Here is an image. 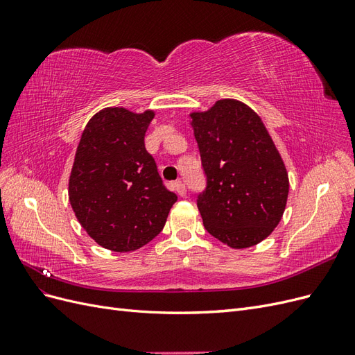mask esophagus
Returning <instances> with one entry per match:
<instances>
[{
  "instance_id": "esophagus-1",
  "label": "esophagus",
  "mask_w": 355,
  "mask_h": 355,
  "mask_svg": "<svg viewBox=\"0 0 355 355\" xmlns=\"http://www.w3.org/2000/svg\"><path fill=\"white\" fill-rule=\"evenodd\" d=\"M173 191H176L180 197H185L187 196V188H185L184 184H182L180 180L173 182Z\"/></svg>"
}]
</instances>
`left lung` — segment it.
Instances as JSON below:
<instances>
[{"label":"left lung","mask_w":355,"mask_h":355,"mask_svg":"<svg viewBox=\"0 0 355 355\" xmlns=\"http://www.w3.org/2000/svg\"><path fill=\"white\" fill-rule=\"evenodd\" d=\"M189 116L207 179L197 198L204 228L232 249L261 243L288 196L286 166L261 116L235 99Z\"/></svg>","instance_id":"left-lung-1"}]
</instances>
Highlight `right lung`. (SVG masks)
Here are the masks:
<instances>
[{
    "label": "right lung",
    "mask_w": 355,
    "mask_h": 355,
    "mask_svg": "<svg viewBox=\"0 0 355 355\" xmlns=\"http://www.w3.org/2000/svg\"><path fill=\"white\" fill-rule=\"evenodd\" d=\"M154 115L105 108L90 118L75 153L72 210L85 232L112 252H133L155 239L178 200L145 148Z\"/></svg>",
    "instance_id": "right-lung-1"
}]
</instances>
